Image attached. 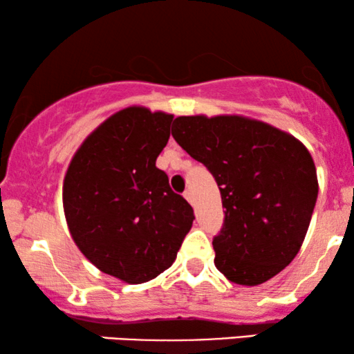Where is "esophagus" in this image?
<instances>
[{"instance_id": "34e87169", "label": "esophagus", "mask_w": 354, "mask_h": 354, "mask_svg": "<svg viewBox=\"0 0 354 354\" xmlns=\"http://www.w3.org/2000/svg\"><path fill=\"white\" fill-rule=\"evenodd\" d=\"M183 196H184V198H186V201H189V202H192V192H191V191H189V189H187V191H184V194H183Z\"/></svg>"}]
</instances>
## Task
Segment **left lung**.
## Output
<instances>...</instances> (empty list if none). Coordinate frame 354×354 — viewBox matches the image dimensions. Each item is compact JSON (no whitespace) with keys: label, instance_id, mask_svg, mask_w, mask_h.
Instances as JSON below:
<instances>
[{"label":"left lung","instance_id":"8db88e82","mask_svg":"<svg viewBox=\"0 0 354 354\" xmlns=\"http://www.w3.org/2000/svg\"><path fill=\"white\" fill-rule=\"evenodd\" d=\"M175 141L220 187L225 223L215 266L239 286H258L297 257L317 198L308 149L265 122L241 115L178 117Z\"/></svg>","mask_w":354,"mask_h":354}]
</instances>
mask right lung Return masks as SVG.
Segmentation results:
<instances>
[{"mask_svg":"<svg viewBox=\"0 0 354 354\" xmlns=\"http://www.w3.org/2000/svg\"><path fill=\"white\" fill-rule=\"evenodd\" d=\"M171 122L138 106L113 113L84 139L64 178V213L80 252L128 283L168 270L196 218L156 167Z\"/></svg>","mask_w":354,"mask_h":354,"instance_id":"right-lung-1","label":"right lung"}]
</instances>
